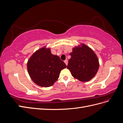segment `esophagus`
Returning <instances> with one entry per match:
<instances>
[{
  "instance_id": "esophagus-1",
  "label": "esophagus",
  "mask_w": 123,
  "mask_h": 123,
  "mask_svg": "<svg viewBox=\"0 0 123 123\" xmlns=\"http://www.w3.org/2000/svg\"><path fill=\"white\" fill-rule=\"evenodd\" d=\"M64 62H65V63L66 64V65L67 66V65H68V61L67 60H65V61H64Z\"/></svg>"
}]
</instances>
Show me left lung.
Here are the masks:
<instances>
[{
    "label": "left lung",
    "mask_w": 123,
    "mask_h": 123,
    "mask_svg": "<svg viewBox=\"0 0 123 123\" xmlns=\"http://www.w3.org/2000/svg\"><path fill=\"white\" fill-rule=\"evenodd\" d=\"M70 55L67 68L75 79L86 82L95 75L99 68V62L91 48L83 43L81 47H74Z\"/></svg>",
    "instance_id": "obj_1"
}]
</instances>
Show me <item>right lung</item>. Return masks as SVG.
I'll use <instances>...</instances> for the list:
<instances>
[{
    "instance_id": "add662e5",
    "label": "right lung",
    "mask_w": 123,
    "mask_h": 123,
    "mask_svg": "<svg viewBox=\"0 0 123 123\" xmlns=\"http://www.w3.org/2000/svg\"><path fill=\"white\" fill-rule=\"evenodd\" d=\"M59 56L51 53L50 49L43 47L33 54L27 63L28 73L32 80L41 87L52 86L66 68Z\"/></svg>"
}]
</instances>
